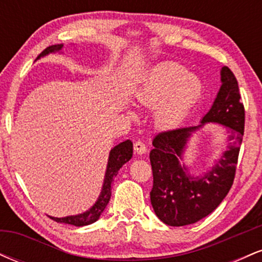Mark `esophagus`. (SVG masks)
I'll list each match as a JSON object with an SVG mask.
<instances>
[{
    "instance_id": "1",
    "label": "esophagus",
    "mask_w": 262,
    "mask_h": 262,
    "mask_svg": "<svg viewBox=\"0 0 262 262\" xmlns=\"http://www.w3.org/2000/svg\"><path fill=\"white\" fill-rule=\"evenodd\" d=\"M134 150H135V152H138V154H145L146 152V145L145 144L143 143V141H140V140H138V141H135L134 143Z\"/></svg>"
}]
</instances>
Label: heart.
I'll return each instance as SVG.
<instances>
[{
  "label": "heart",
  "instance_id": "1",
  "mask_svg": "<svg viewBox=\"0 0 262 262\" xmlns=\"http://www.w3.org/2000/svg\"><path fill=\"white\" fill-rule=\"evenodd\" d=\"M203 83L196 75L176 62L156 66L150 71L145 82L138 93L143 103L161 102L156 112V119L161 125H173L200 101Z\"/></svg>",
  "mask_w": 262,
  "mask_h": 262
}]
</instances>
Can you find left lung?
<instances>
[{"mask_svg":"<svg viewBox=\"0 0 262 262\" xmlns=\"http://www.w3.org/2000/svg\"><path fill=\"white\" fill-rule=\"evenodd\" d=\"M222 87L208 113L197 127L170 129L158 133L150 151L152 188L150 201L156 215L170 227L193 224L210 214L221 204L234 182L240 145L244 135L245 110L236 77L229 68L222 69ZM207 121L230 128L231 144L209 173L192 178L179 165L181 155L192 131Z\"/></svg>","mask_w":262,"mask_h":262,"instance_id":"left-lung-1","label":"left lung"}]
</instances>
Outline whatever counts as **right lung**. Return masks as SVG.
Masks as SVG:
<instances>
[{
    "label": "right lung",
    "mask_w": 262,
    "mask_h": 262,
    "mask_svg": "<svg viewBox=\"0 0 262 262\" xmlns=\"http://www.w3.org/2000/svg\"><path fill=\"white\" fill-rule=\"evenodd\" d=\"M62 48V44L58 45H52V47L47 48L39 54L38 58L40 56L47 55L49 53L58 52ZM133 156V143L130 140H125L123 143L118 144L117 146L111 150L110 152V159H108V165H107V171H106V177H104V183L103 187H102V192L98 197L97 202L95 203V206L91 209H89L87 212L82 213L79 215H71V217H65V218H54L50 217L53 221L58 222V223H65V224H71L75 227H82V225H89L95 223L100 215L102 214L106 206L110 202L111 194H112V182L114 177L117 176L118 171L125 162L129 161Z\"/></svg>",
    "instance_id": "right-lung-1"
}]
</instances>
